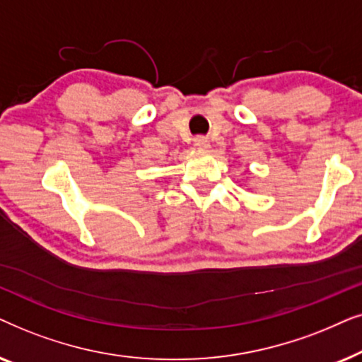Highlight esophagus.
Listing matches in <instances>:
<instances>
[{
  "label": "esophagus",
  "instance_id": "34e87169",
  "mask_svg": "<svg viewBox=\"0 0 362 362\" xmlns=\"http://www.w3.org/2000/svg\"><path fill=\"white\" fill-rule=\"evenodd\" d=\"M194 144H195L197 148H202V151H205V148L210 147L209 139H206L205 136H197V137L194 139Z\"/></svg>",
  "mask_w": 362,
  "mask_h": 362
}]
</instances>
